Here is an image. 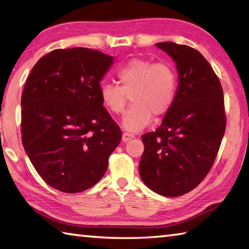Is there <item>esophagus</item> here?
<instances>
[{"mask_svg": "<svg viewBox=\"0 0 249 249\" xmlns=\"http://www.w3.org/2000/svg\"><path fill=\"white\" fill-rule=\"evenodd\" d=\"M134 137H135L134 134H130V133L125 132V133H123V136H122V140H123L124 142H129L130 140H133Z\"/></svg>", "mask_w": 249, "mask_h": 249, "instance_id": "34e87169", "label": "esophagus"}]
</instances>
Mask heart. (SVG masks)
<instances>
[{
    "label": "heart",
    "instance_id": "1",
    "mask_svg": "<svg viewBox=\"0 0 249 249\" xmlns=\"http://www.w3.org/2000/svg\"><path fill=\"white\" fill-rule=\"evenodd\" d=\"M116 77L120 86L102 84L101 99L109 112L120 115L130 96L134 104L123 119V126L130 132L147 127L154 115L165 116L175 102L178 77L170 64L134 58L120 67Z\"/></svg>",
    "mask_w": 249,
    "mask_h": 249
}]
</instances>
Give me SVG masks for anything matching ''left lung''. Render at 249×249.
<instances>
[{
  "label": "left lung",
  "mask_w": 249,
  "mask_h": 249,
  "mask_svg": "<svg viewBox=\"0 0 249 249\" xmlns=\"http://www.w3.org/2000/svg\"><path fill=\"white\" fill-rule=\"evenodd\" d=\"M177 64L175 102L155 132L142 136L145 149L140 175L158 195L180 196L209 174L226 128L220 80L196 49L170 41L156 44Z\"/></svg>",
  "instance_id": "1"
}]
</instances>
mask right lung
Returning <instances> with one entry per match:
<instances>
[{"label": "right lung", "mask_w": 249, "mask_h": 249, "mask_svg": "<svg viewBox=\"0 0 249 249\" xmlns=\"http://www.w3.org/2000/svg\"><path fill=\"white\" fill-rule=\"evenodd\" d=\"M112 61L99 50L54 49L36 62L25 83L23 146L45 182L61 192L98 183L122 140L100 91Z\"/></svg>", "instance_id": "right-lung-1"}]
</instances>
